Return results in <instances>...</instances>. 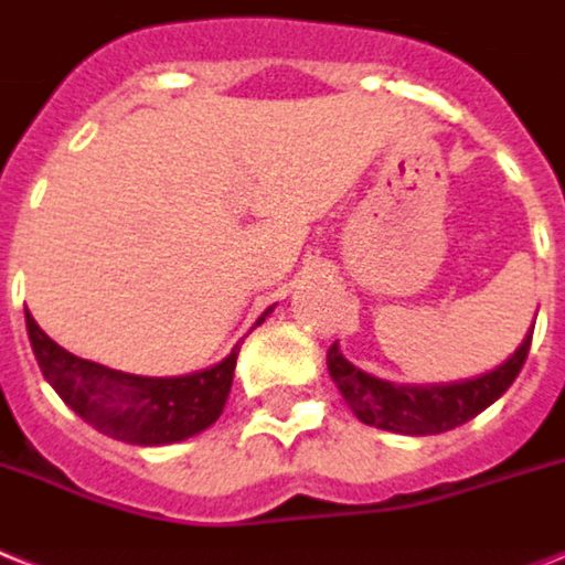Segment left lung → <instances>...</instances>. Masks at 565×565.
<instances>
[{
	"mask_svg": "<svg viewBox=\"0 0 565 565\" xmlns=\"http://www.w3.org/2000/svg\"><path fill=\"white\" fill-rule=\"evenodd\" d=\"M531 333L534 324L499 369L447 386H394L388 380L371 377L339 354L337 342L328 351V371L362 424L401 435H438L473 420L511 388L529 356Z\"/></svg>",
	"mask_w": 565,
	"mask_h": 565,
	"instance_id": "1",
	"label": "left lung"
}]
</instances>
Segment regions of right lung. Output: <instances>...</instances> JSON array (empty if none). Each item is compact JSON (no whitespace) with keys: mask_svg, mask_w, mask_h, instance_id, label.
I'll list each match as a JSON object with an SVG mask.
<instances>
[{"mask_svg":"<svg viewBox=\"0 0 565 565\" xmlns=\"http://www.w3.org/2000/svg\"><path fill=\"white\" fill-rule=\"evenodd\" d=\"M264 316L255 324L264 322ZM25 328L36 365L60 401L98 433L141 447L185 441L209 429L226 406L241 351L235 345L223 362L185 377H139L68 354L45 337L31 313H25Z\"/></svg>","mask_w":565,"mask_h":565,"instance_id":"add662e5","label":"right lung"}]
</instances>
